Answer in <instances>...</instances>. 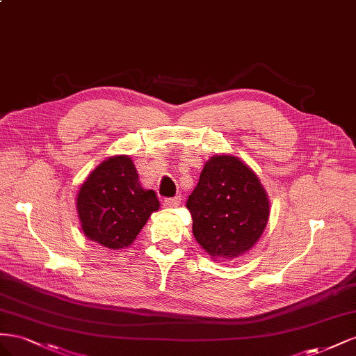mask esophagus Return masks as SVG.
<instances>
[{"label":"esophagus","instance_id":"obj_1","mask_svg":"<svg viewBox=\"0 0 356 356\" xmlns=\"http://www.w3.org/2000/svg\"><path fill=\"white\" fill-rule=\"evenodd\" d=\"M180 201H181L180 195L172 197V198H167V200H164V207L165 209H175V207L180 206Z\"/></svg>","mask_w":356,"mask_h":356}]
</instances>
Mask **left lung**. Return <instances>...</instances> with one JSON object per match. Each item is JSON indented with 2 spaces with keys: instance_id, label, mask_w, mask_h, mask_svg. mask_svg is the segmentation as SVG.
Wrapping results in <instances>:
<instances>
[{
  "instance_id": "left-lung-1",
  "label": "left lung",
  "mask_w": 356,
  "mask_h": 356,
  "mask_svg": "<svg viewBox=\"0 0 356 356\" xmlns=\"http://www.w3.org/2000/svg\"><path fill=\"white\" fill-rule=\"evenodd\" d=\"M192 232L211 258L234 259L266 229L270 202L258 176L232 155L211 156L186 201Z\"/></svg>"
}]
</instances>
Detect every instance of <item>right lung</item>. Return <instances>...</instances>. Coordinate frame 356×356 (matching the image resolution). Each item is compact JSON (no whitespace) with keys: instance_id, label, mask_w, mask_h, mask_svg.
<instances>
[{"instance_id":"obj_1","label":"right lung","mask_w":356,"mask_h":356,"mask_svg":"<svg viewBox=\"0 0 356 356\" xmlns=\"http://www.w3.org/2000/svg\"><path fill=\"white\" fill-rule=\"evenodd\" d=\"M76 206L83 234L119 250L137 238L149 216L159 209V201L155 191L140 186L131 158L119 155L90 172L79 189Z\"/></svg>"}]
</instances>
